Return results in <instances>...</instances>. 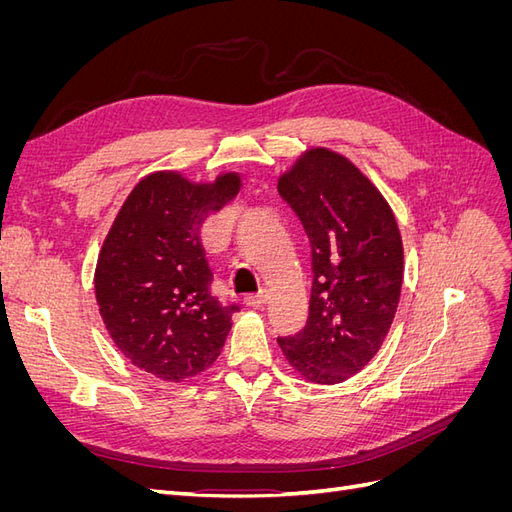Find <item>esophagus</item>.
<instances>
[{"label": "esophagus", "mask_w": 512, "mask_h": 512, "mask_svg": "<svg viewBox=\"0 0 512 512\" xmlns=\"http://www.w3.org/2000/svg\"><path fill=\"white\" fill-rule=\"evenodd\" d=\"M269 303V292L267 290H260L258 294H250V297H245V305L247 307H254L260 309Z\"/></svg>", "instance_id": "esophagus-1"}]
</instances>
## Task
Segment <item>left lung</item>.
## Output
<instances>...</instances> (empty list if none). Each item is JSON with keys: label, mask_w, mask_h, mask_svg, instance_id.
<instances>
[{"label": "left lung", "mask_w": 512, "mask_h": 512, "mask_svg": "<svg viewBox=\"0 0 512 512\" xmlns=\"http://www.w3.org/2000/svg\"><path fill=\"white\" fill-rule=\"evenodd\" d=\"M312 245V299L284 359L316 384L352 378L382 348L404 282V243L389 200L329 147H309L277 179Z\"/></svg>", "instance_id": "1"}]
</instances>
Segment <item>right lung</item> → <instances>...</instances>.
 I'll return each instance as SVG.
<instances>
[{
  "instance_id": "obj_1",
  "label": "right lung",
  "mask_w": 512,
  "mask_h": 512,
  "mask_svg": "<svg viewBox=\"0 0 512 512\" xmlns=\"http://www.w3.org/2000/svg\"><path fill=\"white\" fill-rule=\"evenodd\" d=\"M241 190L235 170L190 181L156 170L134 185L100 247L94 288L104 327L126 359L183 382L218 359L235 305L211 297L200 226Z\"/></svg>"
}]
</instances>
